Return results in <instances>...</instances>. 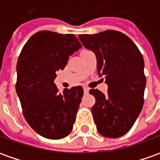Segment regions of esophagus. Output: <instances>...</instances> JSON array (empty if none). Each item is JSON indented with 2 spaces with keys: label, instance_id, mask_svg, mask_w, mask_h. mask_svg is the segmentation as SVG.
Masks as SVG:
<instances>
[{
  "label": "esophagus",
  "instance_id": "34e87169",
  "mask_svg": "<svg viewBox=\"0 0 160 160\" xmlns=\"http://www.w3.org/2000/svg\"><path fill=\"white\" fill-rule=\"evenodd\" d=\"M83 90H84L85 94H88V91H89V88H87V87H84V88H83Z\"/></svg>",
  "mask_w": 160,
  "mask_h": 160
}]
</instances>
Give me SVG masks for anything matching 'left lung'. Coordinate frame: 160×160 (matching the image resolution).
Here are the masks:
<instances>
[{
	"label": "left lung",
	"mask_w": 160,
	"mask_h": 160,
	"mask_svg": "<svg viewBox=\"0 0 160 160\" xmlns=\"http://www.w3.org/2000/svg\"><path fill=\"white\" fill-rule=\"evenodd\" d=\"M79 38L95 54L97 72L108 85L105 94L98 89L89 90L95 98L92 114L96 128L106 138L122 137L143 108L146 85L143 56L134 42L120 31L79 35Z\"/></svg>",
	"instance_id": "8db88e82"
}]
</instances>
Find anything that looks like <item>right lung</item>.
Returning <instances> with one entry per match:
<instances>
[{
  "label": "right lung",
  "mask_w": 160,
  "mask_h": 160,
  "mask_svg": "<svg viewBox=\"0 0 160 160\" xmlns=\"http://www.w3.org/2000/svg\"><path fill=\"white\" fill-rule=\"evenodd\" d=\"M81 48L73 34L38 31L21 52L16 66V89L22 113L33 130L45 138L60 139L70 134L83 96L81 86L59 94L54 80L69 56Z\"/></svg>",
  "instance_id": "add662e5"
}]
</instances>
